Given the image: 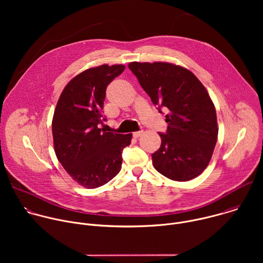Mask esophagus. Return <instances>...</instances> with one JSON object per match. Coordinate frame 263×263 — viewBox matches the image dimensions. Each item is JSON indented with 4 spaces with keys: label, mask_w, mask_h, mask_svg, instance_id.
Here are the masks:
<instances>
[{
    "label": "esophagus",
    "mask_w": 263,
    "mask_h": 263,
    "mask_svg": "<svg viewBox=\"0 0 263 263\" xmlns=\"http://www.w3.org/2000/svg\"><path fill=\"white\" fill-rule=\"evenodd\" d=\"M133 137L134 138H138L139 136H141L142 135V131H136V132H133Z\"/></svg>",
    "instance_id": "esophagus-1"
}]
</instances>
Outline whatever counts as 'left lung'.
<instances>
[{
  "instance_id": "8db88e82",
  "label": "left lung",
  "mask_w": 263,
  "mask_h": 263,
  "mask_svg": "<svg viewBox=\"0 0 263 263\" xmlns=\"http://www.w3.org/2000/svg\"><path fill=\"white\" fill-rule=\"evenodd\" d=\"M130 70L168 124L152 154L154 167L175 181L198 177L208 165L217 139L215 107L204 85L182 66L167 62H131Z\"/></svg>"
}]
</instances>
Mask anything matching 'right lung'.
I'll use <instances>...</instances> for the list:
<instances>
[{"mask_svg":"<svg viewBox=\"0 0 263 263\" xmlns=\"http://www.w3.org/2000/svg\"><path fill=\"white\" fill-rule=\"evenodd\" d=\"M124 69L122 64H103L79 73L64 87L54 112L56 156L68 175L87 189H97L120 173L123 149L131 143V133L100 129L106 121V88Z\"/></svg>","mask_w":263,"mask_h":263,"instance_id":"right-lung-1","label":"right lung"}]
</instances>
